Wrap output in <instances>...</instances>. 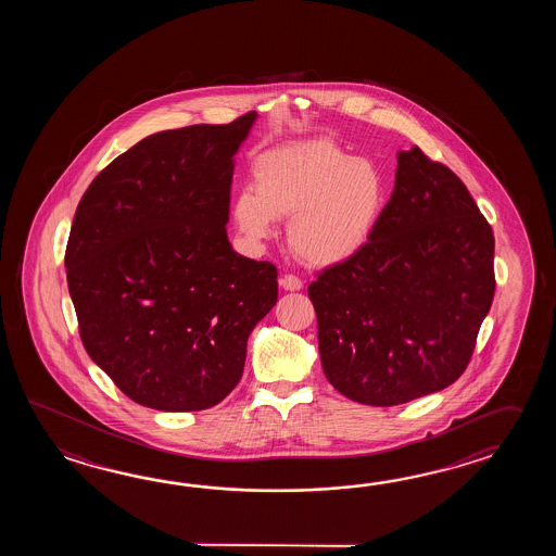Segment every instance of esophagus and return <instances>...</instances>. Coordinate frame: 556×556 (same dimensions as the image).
Listing matches in <instances>:
<instances>
[{
  "instance_id": "obj_1",
  "label": "esophagus",
  "mask_w": 556,
  "mask_h": 556,
  "mask_svg": "<svg viewBox=\"0 0 556 556\" xmlns=\"http://www.w3.org/2000/svg\"><path fill=\"white\" fill-rule=\"evenodd\" d=\"M302 280L294 276V274H283L282 278H280V288L286 290V292H298V290H302Z\"/></svg>"
}]
</instances>
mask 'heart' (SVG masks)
<instances>
[{
    "label": "heart",
    "mask_w": 556,
    "mask_h": 556,
    "mask_svg": "<svg viewBox=\"0 0 556 556\" xmlns=\"http://www.w3.org/2000/svg\"><path fill=\"white\" fill-rule=\"evenodd\" d=\"M254 190L238 192L232 216L252 242L270 238L276 218H290L288 244L309 266H338L366 249L388 202V182L374 161L328 139L290 142L258 154Z\"/></svg>",
    "instance_id": "obj_1"
}]
</instances>
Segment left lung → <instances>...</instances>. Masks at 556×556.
<instances>
[{"mask_svg":"<svg viewBox=\"0 0 556 556\" xmlns=\"http://www.w3.org/2000/svg\"><path fill=\"white\" fill-rule=\"evenodd\" d=\"M495 237L462 178L419 147L354 258L307 286L324 374L376 407L445 390L471 359L495 295Z\"/></svg>","mask_w":556,"mask_h":556,"instance_id":"obj_1","label":"left lung"}]
</instances>
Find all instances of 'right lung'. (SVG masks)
<instances>
[{"instance_id": "add662e5", "label": "right lung", "mask_w": 556, "mask_h": 556, "mask_svg": "<svg viewBox=\"0 0 556 556\" xmlns=\"http://www.w3.org/2000/svg\"><path fill=\"white\" fill-rule=\"evenodd\" d=\"M256 117L154 132L77 206L65 268L81 342L144 407L223 402L278 300L276 266L240 256L226 235L235 154Z\"/></svg>"}]
</instances>
